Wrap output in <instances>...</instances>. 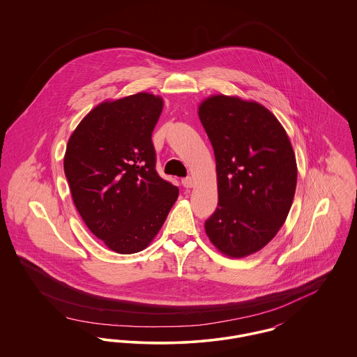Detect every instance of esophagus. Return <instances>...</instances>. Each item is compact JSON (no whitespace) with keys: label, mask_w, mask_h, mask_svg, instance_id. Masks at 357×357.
<instances>
[{"label":"esophagus","mask_w":357,"mask_h":357,"mask_svg":"<svg viewBox=\"0 0 357 357\" xmlns=\"http://www.w3.org/2000/svg\"><path fill=\"white\" fill-rule=\"evenodd\" d=\"M182 185L186 187V188H191V187L194 186V179L191 176H186V178L182 179Z\"/></svg>","instance_id":"1"}]
</instances>
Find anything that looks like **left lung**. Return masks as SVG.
<instances>
[{"mask_svg":"<svg viewBox=\"0 0 357 357\" xmlns=\"http://www.w3.org/2000/svg\"><path fill=\"white\" fill-rule=\"evenodd\" d=\"M199 119L217 165L218 207L204 222L213 245L245 257L272 241L288 217L297 185L290 140L269 109L215 95L199 105Z\"/></svg>","mask_w":357,"mask_h":357,"instance_id":"obj_1","label":"left lung"}]
</instances>
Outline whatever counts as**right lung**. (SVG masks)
Returning <instances> with one entry per match:
<instances>
[{
	"label": "right lung",
	"mask_w": 357,
	"mask_h": 357,
	"mask_svg": "<svg viewBox=\"0 0 357 357\" xmlns=\"http://www.w3.org/2000/svg\"><path fill=\"white\" fill-rule=\"evenodd\" d=\"M163 100L140 92L93 108L68 140L64 172L88 229L114 252L149 246L179 190L156 172L153 127Z\"/></svg>",
	"instance_id": "1"
}]
</instances>
